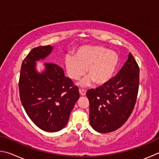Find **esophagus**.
Listing matches in <instances>:
<instances>
[{"label":"esophagus","instance_id":"obj_1","mask_svg":"<svg viewBox=\"0 0 159 159\" xmlns=\"http://www.w3.org/2000/svg\"><path fill=\"white\" fill-rule=\"evenodd\" d=\"M86 93H87V91H86V90L84 89H80V95L84 96L86 95Z\"/></svg>","mask_w":159,"mask_h":159}]
</instances>
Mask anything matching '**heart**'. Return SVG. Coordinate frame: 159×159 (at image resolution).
<instances>
[{"label": "heart", "mask_w": 159, "mask_h": 159, "mask_svg": "<svg viewBox=\"0 0 159 159\" xmlns=\"http://www.w3.org/2000/svg\"><path fill=\"white\" fill-rule=\"evenodd\" d=\"M119 62L116 52L100 45L82 46L75 56L68 55L65 58L67 74L72 80L80 79L87 68L89 76L79 83L81 87L90 86L93 82L97 85L107 83L112 77Z\"/></svg>", "instance_id": "heart-1"}]
</instances>
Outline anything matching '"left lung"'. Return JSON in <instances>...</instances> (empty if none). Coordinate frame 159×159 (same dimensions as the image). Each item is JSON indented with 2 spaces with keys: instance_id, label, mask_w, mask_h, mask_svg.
Wrapping results in <instances>:
<instances>
[{
  "instance_id": "8db88e82",
  "label": "left lung",
  "mask_w": 159,
  "mask_h": 159,
  "mask_svg": "<svg viewBox=\"0 0 159 159\" xmlns=\"http://www.w3.org/2000/svg\"><path fill=\"white\" fill-rule=\"evenodd\" d=\"M140 69L133 55L115 77L96 89L87 92L89 101V120L98 133L115 131L132 113L138 96Z\"/></svg>"
}]
</instances>
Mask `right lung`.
Returning <instances> with one entry per match:
<instances>
[{
	"instance_id": "right-lung-1",
	"label": "right lung",
	"mask_w": 159,
	"mask_h": 159,
	"mask_svg": "<svg viewBox=\"0 0 159 159\" xmlns=\"http://www.w3.org/2000/svg\"><path fill=\"white\" fill-rule=\"evenodd\" d=\"M53 46L33 48L21 64L19 89L22 105L28 116L40 129L57 132L68 123L79 90L63 70L53 63H44V70H36V61L51 54Z\"/></svg>"
}]
</instances>
